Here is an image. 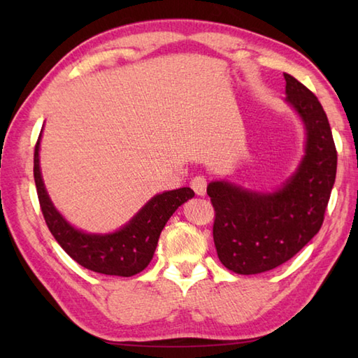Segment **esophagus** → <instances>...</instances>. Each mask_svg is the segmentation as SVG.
Here are the masks:
<instances>
[{
	"mask_svg": "<svg viewBox=\"0 0 358 358\" xmlns=\"http://www.w3.org/2000/svg\"><path fill=\"white\" fill-rule=\"evenodd\" d=\"M191 187L194 189V192L196 195H204L206 194V187H208V181L204 177H201V175H196V177H194L191 180Z\"/></svg>",
	"mask_w": 358,
	"mask_h": 358,
	"instance_id": "esophagus-1",
	"label": "esophagus"
}]
</instances>
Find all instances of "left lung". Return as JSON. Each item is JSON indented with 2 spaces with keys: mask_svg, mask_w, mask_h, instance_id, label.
<instances>
[{
  "mask_svg": "<svg viewBox=\"0 0 358 358\" xmlns=\"http://www.w3.org/2000/svg\"><path fill=\"white\" fill-rule=\"evenodd\" d=\"M286 98L305 121L306 155L292 178L273 194L214 181V243L224 268L241 275L286 263L320 231L337 173V149L323 106L287 73Z\"/></svg>",
  "mask_w": 358,
  "mask_h": 358,
  "instance_id": "left-lung-1",
  "label": "left lung"
}]
</instances>
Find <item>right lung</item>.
Listing matches in <instances>:
<instances>
[{
  "label": "right lung",
  "instance_id": "right-lung-1",
  "mask_svg": "<svg viewBox=\"0 0 358 358\" xmlns=\"http://www.w3.org/2000/svg\"><path fill=\"white\" fill-rule=\"evenodd\" d=\"M40 138L35 144L34 178L43 217L58 245L83 268L106 275L132 277L148 268L167 220L185 201L195 195L191 187L155 195L131 223L108 235H90L72 227L53 208L40 172Z\"/></svg>",
  "mask_w": 358,
  "mask_h": 358
}]
</instances>
